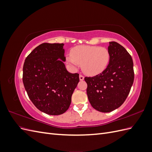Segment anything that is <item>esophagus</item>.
<instances>
[{"label":"esophagus","instance_id":"obj_1","mask_svg":"<svg viewBox=\"0 0 152 152\" xmlns=\"http://www.w3.org/2000/svg\"><path fill=\"white\" fill-rule=\"evenodd\" d=\"M79 79H80V81L84 80V77L83 75H79Z\"/></svg>","mask_w":152,"mask_h":152}]
</instances>
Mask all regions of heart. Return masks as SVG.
I'll return each instance as SVG.
<instances>
[{
	"instance_id": "b5f03b06",
	"label": "heart",
	"mask_w": 152,
	"mask_h": 152,
	"mask_svg": "<svg viewBox=\"0 0 152 152\" xmlns=\"http://www.w3.org/2000/svg\"><path fill=\"white\" fill-rule=\"evenodd\" d=\"M111 54L107 48L97 45H78L66 56V63L73 70L81 65L86 75L95 76L103 72L108 67Z\"/></svg>"
}]
</instances>
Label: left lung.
Listing matches in <instances>:
<instances>
[{
  "mask_svg": "<svg viewBox=\"0 0 152 152\" xmlns=\"http://www.w3.org/2000/svg\"><path fill=\"white\" fill-rule=\"evenodd\" d=\"M111 58L108 67L99 75L85 77L87 94L95 110L108 113L120 107L125 102L134 82L132 57L116 42H109Z\"/></svg>",
  "mask_w": 152,
  "mask_h": 152,
  "instance_id": "obj_1",
  "label": "left lung"
}]
</instances>
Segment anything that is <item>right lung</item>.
Returning a JSON list of instances; mask_svg holds the SVG:
<instances>
[{"label":"right lung","mask_w":152,"mask_h":152,"mask_svg":"<svg viewBox=\"0 0 152 152\" xmlns=\"http://www.w3.org/2000/svg\"><path fill=\"white\" fill-rule=\"evenodd\" d=\"M64 44L43 43L25 59L23 82L31 102L51 115L65 113L79 82V74L68 72L65 65Z\"/></svg>","instance_id":"obj_1"}]
</instances>
